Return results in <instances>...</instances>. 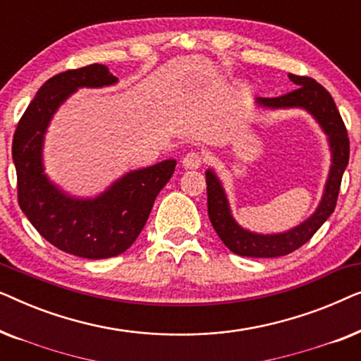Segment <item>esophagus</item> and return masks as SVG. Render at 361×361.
Returning a JSON list of instances; mask_svg holds the SVG:
<instances>
[{
  "label": "esophagus",
  "mask_w": 361,
  "mask_h": 361,
  "mask_svg": "<svg viewBox=\"0 0 361 361\" xmlns=\"http://www.w3.org/2000/svg\"><path fill=\"white\" fill-rule=\"evenodd\" d=\"M202 164H204V156L197 151H189L184 157H182V166H184L185 169H199Z\"/></svg>",
  "instance_id": "1"
}]
</instances>
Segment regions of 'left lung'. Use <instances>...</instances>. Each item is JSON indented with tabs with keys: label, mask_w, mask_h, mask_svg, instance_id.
<instances>
[{
	"label": "left lung",
	"mask_w": 361,
	"mask_h": 361,
	"mask_svg": "<svg viewBox=\"0 0 361 361\" xmlns=\"http://www.w3.org/2000/svg\"><path fill=\"white\" fill-rule=\"evenodd\" d=\"M289 78L298 85L294 92L278 98H256L255 102L256 105L266 108V110L300 108V110L307 111L322 128L327 136L330 154H332L330 156L332 164H330L322 199L314 214L294 228L283 231V233H255V231L243 228L233 219L230 202L226 199L219 176L215 174L214 169H207V205H209L212 226L226 248L233 251L235 255L250 256V258H278V256L293 253L312 238L315 231L334 214L335 205H337L340 182H342V176L347 169L350 157V141L342 116H340L330 93L314 78L293 75V73H289Z\"/></svg>",
	"instance_id": "left-lung-1"
}]
</instances>
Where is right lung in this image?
I'll list each match as a JSON object with an SVG mask.
<instances>
[{
    "mask_svg": "<svg viewBox=\"0 0 361 361\" xmlns=\"http://www.w3.org/2000/svg\"><path fill=\"white\" fill-rule=\"evenodd\" d=\"M115 83L118 78L102 63L57 73L39 88L13 137L18 200L24 215L56 248L88 259L111 258L135 243L157 194L176 169V159H166L130 171L90 199L68 195L49 179L42 161L44 137L59 106L78 88Z\"/></svg>",
    "mask_w": 361,
    "mask_h": 361,
    "instance_id": "right-lung-1",
    "label": "right lung"
}]
</instances>
